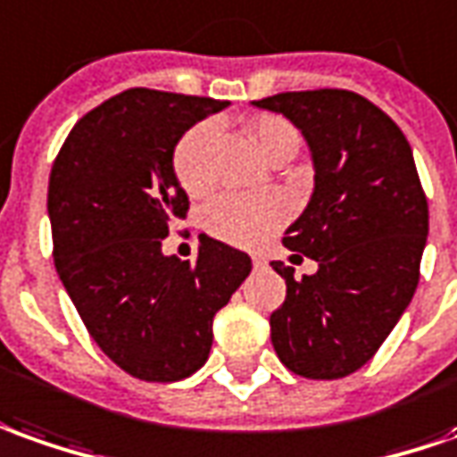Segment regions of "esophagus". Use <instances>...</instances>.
Instances as JSON below:
<instances>
[{
	"mask_svg": "<svg viewBox=\"0 0 457 457\" xmlns=\"http://www.w3.org/2000/svg\"><path fill=\"white\" fill-rule=\"evenodd\" d=\"M253 266H256V269H263V266H266V259H263L261 253H256V256H253Z\"/></svg>",
	"mask_w": 457,
	"mask_h": 457,
	"instance_id": "34e87169",
	"label": "esophagus"
}]
</instances>
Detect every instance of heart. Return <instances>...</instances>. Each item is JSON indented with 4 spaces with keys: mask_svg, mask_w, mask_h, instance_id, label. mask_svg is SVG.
<instances>
[{
    "mask_svg": "<svg viewBox=\"0 0 457 457\" xmlns=\"http://www.w3.org/2000/svg\"><path fill=\"white\" fill-rule=\"evenodd\" d=\"M219 127L213 121H201L188 129L179 141L174 154V171L179 184L188 194H204L211 187V154L216 146ZM248 137L256 144L261 156H270L288 144H298L295 129L281 116H259L248 124ZM286 219L281 198H246L226 194L211 201L204 213V226L211 236L228 241L234 246H259Z\"/></svg>",
    "mask_w": 457,
    "mask_h": 457,
    "instance_id": "b5f03b06",
    "label": "heart"
}]
</instances>
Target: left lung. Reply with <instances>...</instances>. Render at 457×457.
Returning a JSON list of instances; mask_svg holds the SVG:
<instances>
[{
  "instance_id": "8db88e82",
  "label": "left lung",
  "mask_w": 457,
  "mask_h": 457,
  "mask_svg": "<svg viewBox=\"0 0 457 457\" xmlns=\"http://www.w3.org/2000/svg\"><path fill=\"white\" fill-rule=\"evenodd\" d=\"M251 104L286 116L313 163V194L283 246L316 261L319 273L295 281L291 266L270 261L286 278L270 341L295 376L343 378L378 351L418 286L428 201L413 151L391 116L353 91H286Z\"/></svg>"
}]
</instances>
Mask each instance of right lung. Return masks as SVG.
Returning a JSON list of instances; mask_svg holds the SVG:
<instances>
[{"instance_id":"right-lung-1","label":"right lung","mask_w":457,"mask_h":457,"mask_svg":"<svg viewBox=\"0 0 457 457\" xmlns=\"http://www.w3.org/2000/svg\"><path fill=\"white\" fill-rule=\"evenodd\" d=\"M226 102L129 89L79 119L49 176L54 266L91 338L134 378L171 383L206 363L213 316L248 253L198 236L196 261L162 251L187 216L176 144Z\"/></svg>"}]
</instances>
